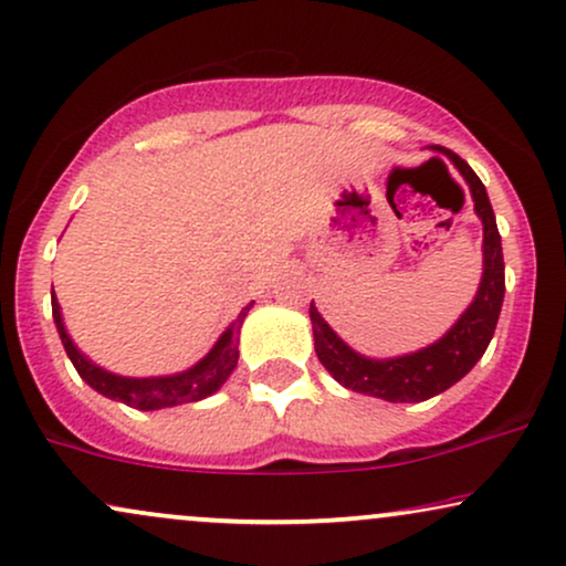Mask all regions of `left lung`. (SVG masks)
<instances>
[{
  "label": "left lung",
  "instance_id": "8db88e82",
  "mask_svg": "<svg viewBox=\"0 0 566 566\" xmlns=\"http://www.w3.org/2000/svg\"><path fill=\"white\" fill-rule=\"evenodd\" d=\"M448 158L467 179L474 210L482 218V282L478 295L438 343L398 358L360 356L335 335V329L324 322L322 313L311 303L316 356L324 364V369L353 392L374 395V398L390 400V403H421V400L446 392L461 377H467L493 339L495 324L501 316L503 292H506L501 234L495 227V213L490 208L485 184L459 155L448 153Z\"/></svg>",
  "mask_w": 566,
  "mask_h": 566
}]
</instances>
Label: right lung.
<instances>
[{
	"label": "right lung",
	"mask_w": 566,
	"mask_h": 566,
	"mask_svg": "<svg viewBox=\"0 0 566 566\" xmlns=\"http://www.w3.org/2000/svg\"><path fill=\"white\" fill-rule=\"evenodd\" d=\"M253 305V303H250ZM250 305L244 308L237 322L218 337V343L213 345V350L208 353L206 358L197 360L192 369L181 371V374H171V377H120V374H111L105 369H99L97 364H92L84 353H81L73 339L67 337L65 324H63V313H60V305L54 301L52 292V316L54 324H57L60 339H63L67 358L73 360L76 366L78 377L84 379L88 387H94L99 395L111 400H120V403L139 408V411H155V408H168V406H181V403H195V400L208 398L213 395L218 387L229 379V374L234 371L237 358H240V326L242 318L248 316Z\"/></svg>",
	"instance_id": "add662e5"
}]
</instances>
